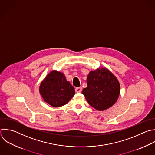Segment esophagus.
Returning a JSON list of instances; mask_svg holds the SVG:
<instances>
[{
	"mask_svg": "<svg viewBox=\"0 0 155 155\" xmlns=\"http://www.w3.org/2000/svg\"><path fill=\"white\" fill-rule=\"evenodd\" d=\"M75 91L76 93H81L82 91V87H76L75 88Z\"/></svg>",
	"mask_w": 155,
	"mask_h": 155,
	"instance_id": "obj_1",
	"label": "esophagus"
}]
</instances>
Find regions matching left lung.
<instances>
[{"mask_svg":"<svg viewBox=\"0 0 155 155\" xmlns=\"http://www.w3.org/2000/svg\"><path fill=\"white\" fill-rule=\"evenodd\" d=\"M87 87L82 93L88 104L99 111L112 107L120 94V84L116 76L106 68L90 71Z\"/></svg>","mask_w":155,"mask_h":155,"instance_id":"left-lung-1","label":"left lung"}]
</instances>
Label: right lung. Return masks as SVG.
<instances>
[{"instance_id":"obj_1","label":"right lung","mask_w":155,"mask_h":155,"mask_svg":"<svg viewBox=\"0 0 155 155\" xmlns=\"http://www.w3.org/2000/svg\"><path fill=\"white\" fill-rule=\"evenodd\" d=\"M39 93L44 101L53 107L67 104L75 94L74 88L64 73L53 70L41 82Z\"/></svg>"}]
</instances>
